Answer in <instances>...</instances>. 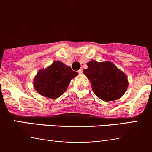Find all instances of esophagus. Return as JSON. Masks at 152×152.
<instances>
[{
  "label": "esophagus",
  "instance_id": "1",
  "mask_svg": "<svg viewBox=\"0 0 152 152\" xmlns=\"http://www.w3.org/2000/svg\"><path fill=\"white\" fill-rule=\"evenodd\" d=\"M78 73H79V74H82V73H83V70H82V69H80V70L78 71Z\"/></svg>",
  "mask_w": 152,
  "mask_h": 152
}]
</instances>
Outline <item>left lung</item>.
I'll use <instances>...</instances> for the list:
<instances>
[{
	"mask_svg": "<svg viewBox=\"0 0 152 152\" xmlns=\"http://www.w3.org/2000/svg\"><path fill=\"white\" fill-rule=\"evenodd\" d=\"M84 70L95 94L104 102L115 101L126 91L129 82L126 75L110 61L91 60Z\"/></svg>",
	"mask_w": 152,
	"mask_h": 152,
	"instance_id": "left-lung-1",
	"label": "left lung"
}]
</instances>
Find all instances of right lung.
<instances>
[{"instance_id":"right-lung-1","label":"right lung","mask_w":152,"mask_h":152,"mask_svg":"<svg viewBox=\"0 0 152 152\" xmlns=\"http://www.w3.org/2000/svg\"><path fill=\"white\" fill-rule=\"evenodd\" d=\"M78 76L70 66L60 61H54L46 68H42L34 78V87L44 97L56 99L67 90L72 79Z\"/></svg>"}]
</instances>
